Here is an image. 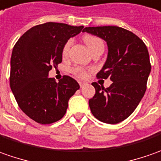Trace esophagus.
Segmentation results:
<instances>
[{
  "label": "esophagus",
  "mask_w": 161,
  "mask_h": 161,
  "mask_svg": "<svg viewBox=\"0 0 161 161\" xmlns=\"http://www.w3.org/2000/svg\"><path fill=\"white\" fill-rule=\"evenodd\" d=\"M86 85V83H85V82H79V86H80L81 88H82V87H84Z\"/></svg>",
  "instance_id": "obj_1"
}]
</instances>
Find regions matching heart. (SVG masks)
Segmentation results:
<instances>
[{
  "label": "heart",
  "instance_id": "1",
  "mask_svg": "<svg viewBox=\"0 0 161 161\" xmlns=\"http://www.w3.org/2000/svg\"><path fill=\"white\" fill-rule=\"evenodd\" d=\"M84 41L86 43V45L88 46V48L90 49V51H91L92 53L98 46L103 44V42L102 41V39H100L97 36H91V35H86V36H84ZM71 44H72V39H69V41H67V42L64 44L63 48H62V56H63L64 58L68 56ZM71 72H72V74H74L75 76H77L79 78H86L87 75H88V70L86 69L83 67H80V66L74 67L71 69Z\"/></svg>",
  "mask_w": 161,
  "mask_h": 161
}]
</instances>
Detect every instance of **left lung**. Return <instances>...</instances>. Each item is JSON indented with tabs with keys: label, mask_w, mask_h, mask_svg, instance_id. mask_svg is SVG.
Instances as JSON below:
<instances>
[{
	"label": "left lung",
	"mask_w": 161,
	"mask_h": 161,
	"mask_svg": "<svg viewBox=\"0 0 161 161\" xmlns=\"http://www.w3.org/2000/svg\"><path fill=\"white\" fill-rule=\"evenodd\" d=\"M83 31L107 42L108 58L96 76L112 81L108 88L92 84L95 94L89 100V107L100 121L118 124L135 111L145 93L151 72L148 49L142 39L122 27L89 26Z\"/></svg>",
	"instance_id": "1"
}]
</instances>
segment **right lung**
Instances as JSON below:
<instances>
[{"mask_svg": "<svg viewBox=\"0 0 161 161\" xmlns=\"http://www.w3.org/2000/svg\"><path fill=\"white\" fill-rule=\"evenodd\" d=\"M84 26L47 22L33 26L14 45L10 58L9 86L19 107L39 124H52L67 111L69 100L79 89L69 75L57 83L49 71L62 61V48Z\"/></svg>", "mask_w": 161, "mask_h": 161, "instance_id": "obj_1", "label": "right lung"}]
</instances>
